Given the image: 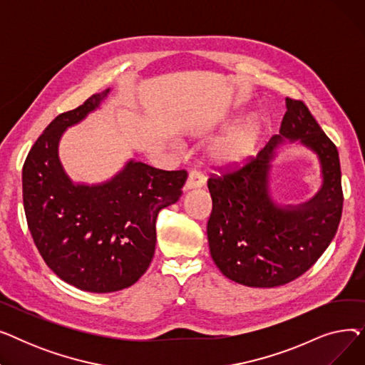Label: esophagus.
<instances>
[{
  "label": "esophagus",
  "mask_w": 365,
  "mask_h": 365,
  "mask_svg": "<svg viewBox=\"0 0 365 365\" xmlns=\"http://www.w3.org/2000/svg\"><path fill=\"white\" fill-rule=\"evenodd\" d=\"M205 182V178L202 173L197 171V170H192L189 173V176L186 179V183H185V189H194V187H201Z\"/></svg>",
  "instance_id": "1"
}]
</instances>
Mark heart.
I'll return each instance as SVG.
<instances>
[{
	"label": "heart",
	"mask_w": 365,
	"mask_h": 365,
	"mask_svg": "<svg viewBox=\"0 0 365 365\" xmlns=\"http://www.w3.org/2000/svg\"><path fill=\"white\" fill-rule=\"evenodd\" d=\"M257 142V128L245 125L220 142L215 149V158L219 163H237L252 153Z\"/></svg>",
	"instance_id": "obj_1"
}]
</instances>
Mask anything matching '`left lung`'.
I'll use <instances>...</instances> for the list:
<instances>
[{"instance_id":"1","label":"left lung","mask_w":365,"mask_h":365,"mask_svg":"<svg viewBox=\"0 0 365 365\" xmlns=\"http://www.w3.org/2000/svg\"><path fill=\"white\" fill-rule=\"evenodd\" d=\"M285 103L279 134L256 157L219 167L207 182L213 201L207 223L210 253L225 277L248 287H278L309 271L330 245L341 217L337 148L303 101L287 98ZM284 138L308 144L323 164L322 190L300 209L277 207L267 195L269 160Z\"/></svg>"}]
</instances>
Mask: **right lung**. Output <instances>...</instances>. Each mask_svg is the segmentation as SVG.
Returning a JSON list of instances; mask_svg holds the SVG:
<instances>
[{"label": "right lung", "mask_w": 365, "mask_h": 365, "mask_svg": "<svg viewBox=\"0 0 365 365\" xmlns=\"http://www.w3.org/2000/svg\"><path fill=\"white\" fill-rule=\"evenodd\" d=\"M108 91L57 115L31 148L22 173L25 215L38 252L61 279L91 293L127 289L146 272L155 253L158 213L180 198L187 179L186 170L130 161L108 183L72 185L57 143Z\"/></svg>", "instance_id": "1"}]
</instances>
